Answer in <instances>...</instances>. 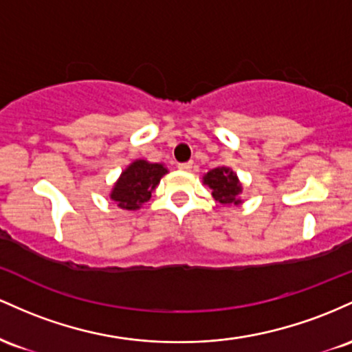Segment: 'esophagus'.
<instances>
[{"mask_svg": "<svg viewBox=\"0 0 352 352\" xmlns=\"http://www.w3.org/2000/svg\"><path fill=\"white\" fill-rule=\"evenodd\" d=\"M177 168H179L181 171H189V169L192 168V163L191 161H188V163H179L177 164Z\"/></svg>", "mask_w": 352, "mask_h": 352, "instance_id": "esophagus-1", "label": "esophagus"}]
</instances>
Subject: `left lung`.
Masks as SVG:
<instances>
[{
	"mask_svg": "<svg viewBox=\"0 0 352 352\" xmlns=\"http://www.w3.org/2000/svg\"><path fill=\"white\" fill-rule=\"evenodd\" d=\"M203 183L208 184L212 189V197L216 201H219L221 204H239V195L243 191L238 176L234 171H231L229 168H214L204 175Z\"/></svg>",
	"mask_w": 352,
	"mask_h": 352,
	"instance_id": "1",
	"label": "left lung"
}]
</instances>
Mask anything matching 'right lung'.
<instances>
[{"mask_svg": "<svg viewBox=\"0 0 352 352\" xmlns=\"http://www.w3.org/2000/svg\"><path fill=\"white\" fill-rule=\"evenodd\" d=\"M166 173L168 169L160 163H148L146 160L133 161L114 183L109 197L118 204V208L136 211L151 197V192Z\"/></svg>", "mask_w": 352, "mask_h": 352, "instance_id": "1", "label": "right lung"}]
</instances>
